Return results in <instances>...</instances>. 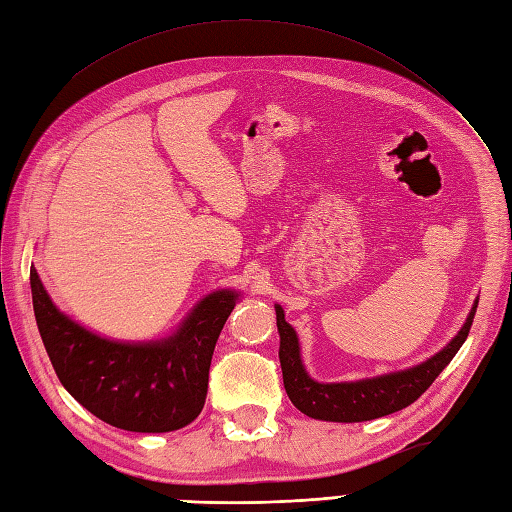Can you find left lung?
Instances as JSON below:
<instances>
[{"instance_id":"obj_1","label":"left lung","mask_w":512,"mask_h":512,"mask_svg":"<svg viewBox=\"0 0 512 512\" xmlns=\"http://www.w3.org/2000/svg\"><path fill=\"white\" fill-rule=\"evenodd\" d=\"M477 301L480 299H475L460 332L438 354L427 358V361L400 369V372H389L361 380H345V383H319V380H314L308 374L306 365L301 361L299 336L295 328L286 321L284 308L275 303L279 330V363L281 372H284L286 394L301 413L325 422H365L405 409L429 389V385L440 376L442 369L458 354L466 336H469Z\"/></svg>"}]
</instances>
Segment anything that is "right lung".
I'll list each match as a JSON object with an SVG mask.
<instances>
[{
	"label": "right lung",
	"mask_w": 512,
	"mask_h": 512,
	"mask_svg": "<svg viewBox=\"0 0 512 512\" xmlns=\"http://www.w3.org/2000/svg\"><path fill=\"white\" fill-rule=\"evenodd\" d=\"M30 288L54 372L96 418L125 431L167 433L200 416L217 336L239 292L222 288L206 295L165 339L114 341L54 306L35 266Z\"/></svg>",
	"instance_id": "right-lung-1"
}]
</instances>
